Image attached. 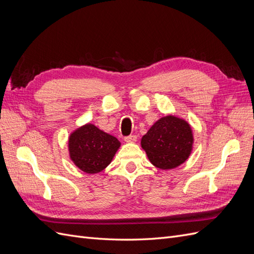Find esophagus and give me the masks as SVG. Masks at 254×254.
<instances>
[{"instance_id": "esophagus-1", "label": "esophagus", "mask_w": 254, "mask_h": 254, "mask_svg": "<svg viewBox=\"0 0 254 254\" xmlns=\"http://www.w3.org/2000/svg\"><path fill=\"white\" fill-rule=\"evenodd\" d=\"M124 141L127 142V143H134L136 141V135L134 134H130L128 136H125L124 137Z\"/></svg>"}]
</instances>
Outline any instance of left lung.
Listing matches in <instances>:
<instances>
[{
	"instance_id": "left-lung-1",
	"label": "left lung",
	"mask_w": 254,
	"mask_h": 254,
	"mask_svg": "<svg viewBox=\"0 0 254 254\" xmlns=\"http://www.w3.org/2000/svg\"><path fill=\"white\" fill-rule=\"evenodd\" d=\"M193 133L186 121L173 115L160 119L141 141L150 162L161 170L182 164L191 151Z\"/></svg>"
}]
</instances>
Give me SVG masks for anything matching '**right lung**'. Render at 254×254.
Segmentation results:
<instances>
[{
  "label": "right lung",
  "mask_w": 254,
  "mask_h": 254,
  "mask_svg": "<svg viewBox=\"0 0 254 254\" xmlns=\"http://www.w3.org/2000/svg\"><path fill=\"white\" fill-rule=\"evenodd\" d=\"M121 143L117 137L87 124L70 135L68 151L75 165L88 174L102 172L108 166Z\"/></svg>",
  "instance_id": "right-lung-1"
}]
</instances>
